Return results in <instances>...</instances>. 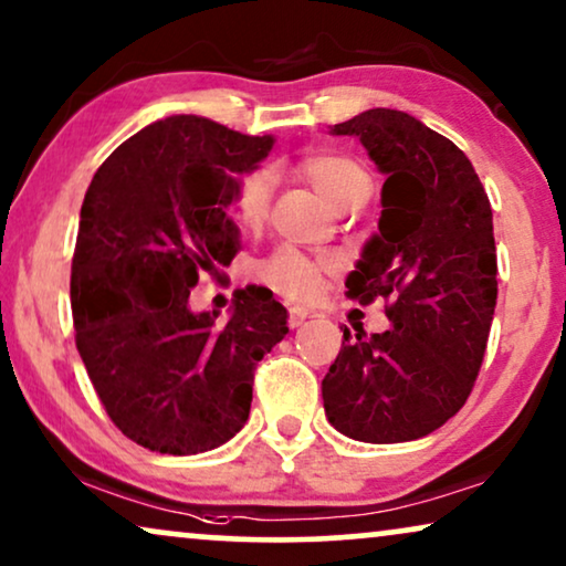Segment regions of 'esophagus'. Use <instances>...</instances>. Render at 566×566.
Listing matches in <instances>:
<instances>
[{
    "label": "esophagus",
    "mask_w": 566,
    "mask_h": 566,
    "mask_svg": "<svg viewBox=\"0 0 566 566\" xmlns=\"http://www.w3.org/2000/svg\"><path fill=\"white\" fill-rule=\"evenodd\" d=\"M307 315H311V313H307L305 311V307H290V326L292 328H297V326H303V323H305V318H307Z\"/></svg>",
    "instance_id": "obj_1"
}]
</instances>
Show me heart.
<instances>
[{"label":"heart","instance_id":"heart-1","mask_svg":"<svg viewBox=\"0 0 566 566\" xmlns=\"http://www.w3.org/2000/svg\"><path fill=\"white\" fill-rule=\"evenodd\" d=\"M300 176L318 191L331 209L349 199L354 191L370 186L365 170L342 155H313L297 165ZM271 196V172L259 170L243 184L238 199V220L243 228H255L266 217ZM331 271V261L313 259L297 248H276L274 253L255 263L253 274L279 295L290 300H307L321 290L323 276Z\"/></svg>","mask_w":566,"mask_h":566}]
</instances>
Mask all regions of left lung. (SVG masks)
I'll return each mask as SVG.
<instances>
[{"label": "left lung", "mask_w": 566, "mask_h": 566, "mask_svg": "<svg viewBox=\"0 0 566 566\" xmlns=\"http://www.w3.org/2000/svg\"><path fill=\"white\" fill-rule=\"evenodd\" d=\"M331 134L357 137L386 176L378 232L346 295L390 300V328H344L323 409L352 440H419L461 411L484 359L496 305L492 205L463 149L409 113L370 108Z\"/></svg>", "instance_id": "1"}]
</instances>
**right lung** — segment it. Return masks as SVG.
Instances as JSON below:
<instances>
[{
	"label": "right lung",
	"mask_w": 566,
	"mask_h": 566,
	"mask_svg": "<svg viewBox=\"0 0 566 566\" xmlns=\"http://www.w3.org/2000/svg\"><path fill=\"white\" fill-rule=\"evenodd\" d=\"M274 137L170 116L113 149L90 184L72 259L77 352L113 424L142 448L196 455L240 432L253 373L287 334L263 287L235 292L230 318L188 307L201 271L230 266L228 207Z\"/></svg>",
	"instance_id": "add662e5"
}]
</instances>
